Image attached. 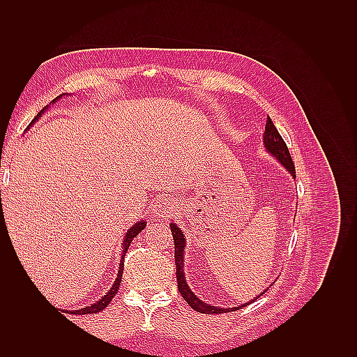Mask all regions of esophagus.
<instances>
[{"label":"esophagus","instance_id":"34e87169","mask_svg":"<svg viewBox=\"0 0 357 357\" xmlns=\"http://www.w3.org/2000/svg\"><path fill=\"white\" fill-rule=\"evenodd\" d=\"M158 208H159V213H160V215H164V218H167V215H169L171 214V207H169V204H162V205H158Z\"/></svg>","mask_w":357,"mask_h":357}]
</instances>
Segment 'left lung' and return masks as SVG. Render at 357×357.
Masks as SVG:
<instances>
[{"mask_svg":"<svg viewBox=\"0 0 357 357\" xmlns=\"http://www.w3.org/2000/svg\"><path fill=\"white\" fill-rule=\"evenodd\" d=\"M264 146L266 149V152L271 153L275 159H278L280 164H282L290 174L291 177H296V172H295V165H294V160L290 158L289 153V149L284 143V139L282 138V135L278 134L275 125L273 123L271 117L266 119V125H265V132H264ZM171 232H172V238H174V257H176V268H177V286H178V291L181 294V296L185 298V301L188 304L198 312H202V314H222V312H229V311H236L243 307L250 305L252 302H255L257 298H261V295H264L266 290H264L261 295H257L256 298H253L250 302H245V304H241L238 307H234V308H220V307H214L211 304H207V302L199 299L193 291L190 290V287L186 283V277H185V252H186V238L185 235H183L181 229L176 223H171L169 225Z\"/></svg>","mask_w":357,"mask_h":357,"instance_id":"left-lung-1","label":"left lung"}]
</instances>
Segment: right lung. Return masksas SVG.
I'll return each mask as SVG.
<instances>
[{"label": "right lung", "instance_id": "add662e5", "mask_svg": "<svg viewBox=\"0 0 357 357\" xmlns=\"http://www.w3.org/2000/svg\"><path fill=\"white\" fill-rule=\"evenodd\" d=\"M66 95V93H62V95H59V96H56L55 100L52 101V104L53 102H56L59 98H62V96ZM47 109V107H45V109H43L37 116H36V119L34 121H38V117L45 113V110ZM32 121V122H34ZM146 225H147V222H144V220H139V222H137L134 226H131V228L128 229V232H126V235H125V238H123V243H122V247H123V250H122V259H121V265H119V271H117V277H116V282H114V284L110 287V290L107 291V294L100 299V301H96V302H93L92 305H89V307H84V308H80V310H75V311H73L74 314H95V312H100V311H102L107 305L110 304L112 302V299L116 296V294H117V290H119V286H121V282H122V273H123V257H125V255H126V252H128V247L131 245V243H132V240L135 238V236L142 232L144 228H146Z\"/></svg>", "mask_w": 357, "mask_h": 357}]
</instances>
